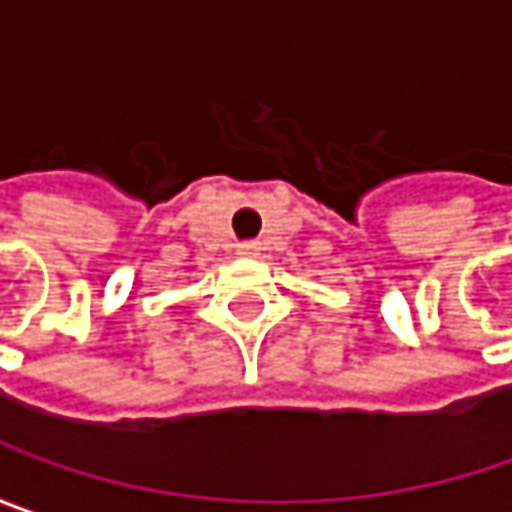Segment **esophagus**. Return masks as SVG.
<instances>
[{
  "instance_id": "obj_1",
  "label": "esophagus",
  "mask_w": 512,
  "mask_h": 512,
  "mask_svg": "<svg viewBox=\"0 0 512 512\" xmlns=\"http://www.w3.org/2000/svg\"><path fill=\"white\" fill-rule=\"evenodd\" d=\"M260 252V243L255 240H243V243H237V255L240 257H257Z\"/></svg>"
}]
</instances>
